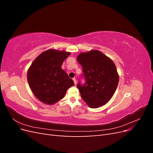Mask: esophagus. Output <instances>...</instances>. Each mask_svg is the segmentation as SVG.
<instances>
[{
    "instance_id": "obj_1",
    "label": "esophagus",
    "mask_w": 153,
    "mask_h": 153,
    "mask_svg": "<svg viewBox=\"0 0 153 153\" xmlns=\"http://www.w3.org/2000/svg\"><path fill=\"white\" fill-rule=\"evenodd\" d=\"M73 80L74 82V84H75V85H76V78H73Z\"/></svg>"
}]
</instances>
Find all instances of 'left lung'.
<instances>
[{"mask_svg":"<svg viewBox=\"0 0 153 153\" xmlns=\"http://www.w3.org/2000/svg\"><path fill=\"white\" fill-rule=\"evenodd\" d=\"M81 64L85 84L78 82L77 87L82 99L91 108L105 105L112 98L119 83L116 66L100 51L92 50L77 57Z\"/></svg>","mask_w":153,"mask_h":153,"instance_id":"obj_1","label":"left lung"}]
</instances>
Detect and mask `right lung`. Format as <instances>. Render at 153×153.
<instances>
[{
    "mask_svg": "<svg viewBox=\"0 0 153 153\" xmlns=\"http://www.w3.org/2000/svg\"><path fill=\"white\" fill-rule=\"evenodd\" d=\"M70 52L50 49L32 62L27 72V81L34 95L41 102L53 105L62 99L72 79L61 68Z\"/></svg>",
    "mask_w": 153,
    "mask_h": 153,
    "instance_id": "right-lung-1",
    "label": "right lung"
}]
</instances>
